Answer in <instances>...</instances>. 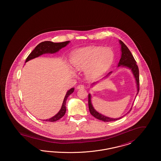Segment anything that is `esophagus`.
<instances>
[{"label":"esophagus","mask_w":161,"mask_h":161,"mask_svg":"<svg viewBox=\"0 0 161 161\" xmlns=\"http://www.w3.org/2000/svg\"><path fill=\"white\" fill-rule=\"evenodd\" d=\"M84 88L83 85H78L77 87V89H84Z\"/></svg>","instance_id":"obj_1"}]
</instances>
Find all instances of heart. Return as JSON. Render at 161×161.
<instances>
[{
    "label": "heart",
    "mask_w": 161,
    "mask_h": 161,
    "mask_svg": "<svg viewBox=\"0 0 161 161\" xmlns=\"http://www.w3.org/2000/svg\"><path fill=\"white\" fill-rule=\"evenodd\" d=\"M115 58L112 49L100 46H87L78 49L71 55V62L79 71H85L86 75L92 78L105 72Z\"/></svg>",
    "instance_id": "obj_1"
}]
</instances>
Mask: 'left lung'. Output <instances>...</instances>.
I'll return each instance as SVG.
<instances>
[{
    "instance_id": "obj_1",
    "label": "left lung",
    "mask_w": 161,
    "mask_h": 161,
    "mask_svg": "<svg viewBox=\"0 0 161 161\" xmlns=\"http://www.w3.org/2000/svg\"><path fill=\"white\" fill-rule=\"evenodd\" d=\"M119 44L121 45V58L119 60V61L118 63V67H125L127 68L130 69L133 74V76L135 78V81H136V87H137V93L136 95H138L139 90V69H138V66L136 64V62L135 61L133 55L131 53L130 50L129 49V48L127 47V46L123 43L121 40L119 41ZM112 73V72H110L109 73L107 74V75L104 77L103 79H105L107 77H108ZM102 79V80H103ZM98 81H97L95 83H93L91 84V86H93V85L97 84ZM91 94L89 93L88 95V104H89V109L90 111L91 114L94 116L95 118H96L98 119L101 120L103 121L104 122H110V121H116L118 119H120L121 118H122L123 116H125L127 114H129L131 110V108L129 110V111L125 114V115L119 117L118 118H110L106 116L105 115H102L98 112H97L93 106L92 105V101H91Z\"/></svg>"
}]
</instances>
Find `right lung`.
I'll return each instance as SVG.
<instances>
[{"mask_svg":"<svg viewBox=\"0 0 161 161\" xmlns=\"http://www.w3.org/2000/svg\"><path fill=\"white\" fill-rule=\"evenodd\" d=\"M70 43V41H66L60 43H54L50 41H45L40 43H39L37 46L35 47V49L31 52V53L28 56L25 63L28 62L32 59L37 58L39 56L45 54H55L59 51L61 48L67 46ZM74 91V88L72 87L70 89L69 91L66 92V94L64 98V100L62 103L61 108L59 112L56 115L53 116L51 118L45 119L43 121H49V122H54L61 118L66 113V100L69 95L72 93Z\"/></svg>","mask_w":161,"mask_h":161,"instance_id":"1","label":"right lung"}]
</instances>
